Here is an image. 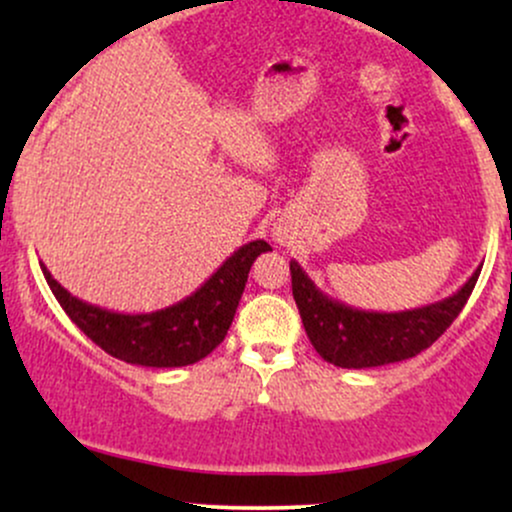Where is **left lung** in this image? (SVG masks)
I'll list each match as a JSON object with an SVG mask.
<instances>
[{
    "instance_id": "1",
    "label": "left lung",
    "mask_w": 512,
    "mask_h": 512,
    "mask_svg": "<svg viewBox=\"0 0 512 512\" xmlns=\"http://www.w3.org/2000/svg\"><path fill=\"white\" fill-rule=\"evenodd\" d=\"M481 267L467 284L443 301L399 313L358 310L322 293L291 260L293 301L315 351L339 368H378L421 354L452 325L472 296Z\"/></svg>"
}]
</instances>
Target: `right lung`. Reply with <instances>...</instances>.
Here are the masks:
<instances>
[{
	"label": "right lung",
	"instance_id": "1",
	"mask_svg": "<svg viewBox=\"0 0 512 512\" xmlns=\"http://www.w3.org/2000/svg\"><path fill=\"white\" fill-rule=\"evenodd\" d=\"M272 250L264 240H252L228 257L192 296L154 310V313H115L76 298L52 279L40 264L48 286L60 301L64 313L96 342L105 354L149 368H180L202 361L226 337L245 291L252 262Z\"/></svg>",
	"mask_w": 512,
	"mask_h": 512
}]
</instances>
